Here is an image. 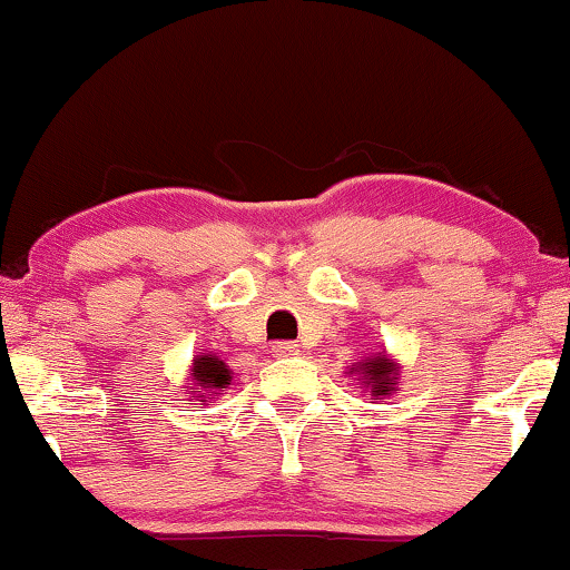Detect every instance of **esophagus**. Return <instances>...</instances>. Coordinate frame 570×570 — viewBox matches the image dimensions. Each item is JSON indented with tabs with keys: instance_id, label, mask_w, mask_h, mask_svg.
<instances>
[{
	"instance_id": "esophagus-1",
	"label": "esophagus",
	"mask_w": 570,
	"mask_h": 570,
	"mask_svg": "<svg viewBox=\"0 0 570 570\" xmlns=\"http://www.w3.org/2000/svg\"><path fill=\"white\" fill-rule=\"evenodd\" d=\"M296 351H299V346H296L294 341H278V343H274V348H271V354H274L276 358H284V356H294Z\"/></svg>"
}]
</instances>
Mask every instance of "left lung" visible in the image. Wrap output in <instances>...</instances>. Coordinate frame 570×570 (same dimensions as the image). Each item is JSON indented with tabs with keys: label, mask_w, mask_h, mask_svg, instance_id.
Listing matches in <instances>:
<instances>
[{
	"label": "left lung",
	"mask_w": 570,
	"mask_h": 570,
	"mask_svg": "<svg viewBox=\"0 0 570 570\" xmlns=\"http://www.w3.org/2000/svg\"><path fill=\"white\" fill-rule=\"evenodd\" d=\"M351 374H358V380L364 382V387L372 390L374 400H382L395 392L397 387V374L400 366L392 362L387 354H376L372 358H362L351 366Z\"/></svg>",
	"instance_id": "1"
}]
</instances>
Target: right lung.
Wrapping results in <instances>:
<instances>
[{
    "label": "right lung",
    "instance_id": "obj_1",
    "mask_svg": "<svg viewBox=\"0 0 570 570\" xmlns=\"http://www.w3.org/2000/svg\"><path fill=\"white\" fill-rule=\"evenodd\" d=\"M190 376H194V387H190V392H202V395H196V397H202V403H206V392L219 395V392L232 382L229 366L214 354L196 356L194 368H190Z\"/></svg>",
    "mask_w": 570,
    "mask_h": 570
}]
</instances>
